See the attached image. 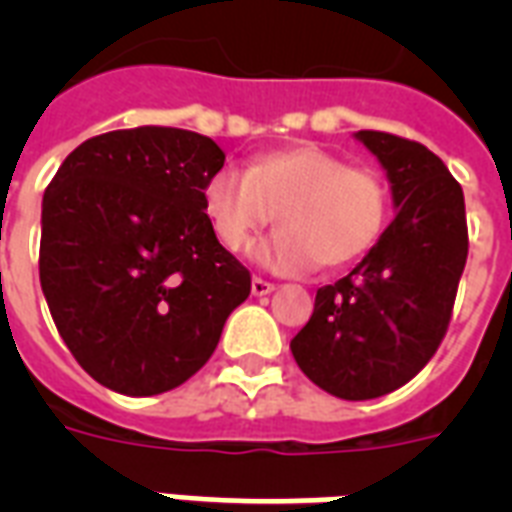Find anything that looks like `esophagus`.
Returning <instances> with one entry per match:
<instances>
[{
	"label": "esophagus",
	"mask_w": 512,
	"mask_h": 512,
	"mask_svg": "<svg viewBox=\"0 0 512 512\" xmlns=\"http://www.w3.org/2000/svg\"><path fill=\"white\" fill-rule=\"evenodd\" d=\"M273 289H276V287H273L271 281L260 279V276H255V279H252V295H255V297H265V295H271Z\"/></svg>",
	"instance_id": "obj_1"
}]
</instances>
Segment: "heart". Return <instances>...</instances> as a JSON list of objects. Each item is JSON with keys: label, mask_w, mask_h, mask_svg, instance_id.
Returning <instances> with one entry per match:
<instances>
[{"label": "heart", "mask_w": 512, "mask_h": 512, "mask_svg": "<svg viewBox=\"0 0 512 512\" xmlns=\"http://www.w3.org/2000/svg\"><path fill=\"white\" fill-rule=\"evenodd\" d=\"M204 215L228 252H241L276 217L281 231L252 244L249 257L271 271L305 273L364 257L385 228L388 191L377 172L300 143L260 156L247 172H215L204 185Z\"/></svg>", "instance_id": "obj_1"}]
</instances>
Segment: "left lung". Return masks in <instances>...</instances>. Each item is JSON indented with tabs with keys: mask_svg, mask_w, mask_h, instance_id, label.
Returning <instances> with one entry per match:
<instances>
[{
	"mask_svg": "<svg viewBox=\"0 0 512 512\" xmlns=\"http://www.w3.org/2000/svg\"><path fill=\"white\" fill-rule=\"evenodd\" d=\"M356 140L385 170L396 217L345 279L316 292L311 321L289 342L305 377L345 401L385 396L428 364L468 260L465 196L446 164L388 132Z\"/></svg>",
	"mask_w": 512,
	"mask_h": 512,
	"instance_id": "left-lung-1",
	"label": "left lung"
}]
</instances>
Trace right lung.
I'll use <instances>...</instances> for the list:
<instances>
[{
	"instance_id": "1",
	"label": "right lung",
	"mask_w": 512,
	"mask_h": 512,
	"mask_svg": "<svg viewBox=\"0 0 512 512\" xmlns=\"http://www.w3.org/2000/svg\"><path fill=\"white\" fill-rule=\"evenodd\" d=\"M223 162L207 135L135 127L84 140L47 185L42 292L100 385L124 396L183 385L249 297V271L204 215V185Z\"/></svg>"
}]
</instances>
